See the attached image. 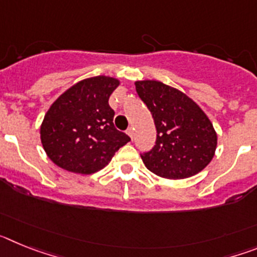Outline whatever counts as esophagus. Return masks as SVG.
I'll list each match as a JSON object with an SVG mask.
<instances>
[{
    "mask_svg": "<svg viewBox=\"0 0 257 257\" xmlns=\"http://www.w3.org/2000/svg\"><path fill=\"white\" fill-rule=\"evenodd\" d=\"M126 133H127V135L130 136L131 139H134V128H133V127H128Z\"/></svg>",
    "mask_w": 257,
    "mask_h": 257,
    "instance_id": "obj_1",
    "label": "esophagus"
}]
</instances>
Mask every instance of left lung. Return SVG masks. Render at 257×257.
I'll return each instance as SVG.
<instances>
[{
    "label": "left lung",
    "mask_w": 257,
    "mask_h": 257,
    "mask_svg": "<svg viewBox=\"0 0 257 257\" xmlns=\"http://www.w3.org/2000/svg\"><path fill=\"white\" fill-rule=\"evenodd\" d=\"M136 92L148 106L156 145L142 153L147 169L161 178L185 179L211 162L217 144L212 123L187 95L158 81H138Z\"/></svg>",
    "instance_id": "8db88e82"
}]
</instances>
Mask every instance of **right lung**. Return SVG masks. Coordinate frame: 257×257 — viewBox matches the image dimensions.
Masks as SVG:
<instances>
[{
  "label": "right lung",
  "mask_w": 257,
  "mask_h": 257,
  "mask_svg": "<svg viewBox=\"0 0 257 257\" xmlns=\"http://www.w3.org/2000/svg\"><path fill=\"white\" fill-rule=\"evenodd\" d=\"M119 82L97 76L67 90L50 106L41 126V142L52 162L77 174L104 169L130 136L113 124L109 96Z\"/></svg>",
  "instance_id": "obj_1"
}]
</instances>
